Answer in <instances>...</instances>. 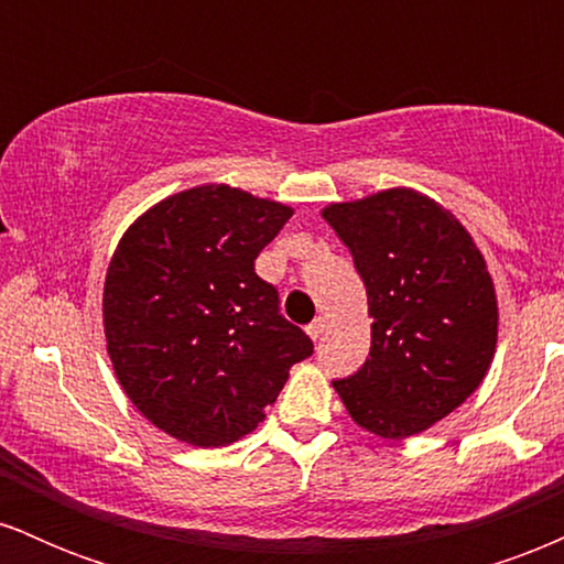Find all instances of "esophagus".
I'll use <instances>...</instances> for the list:
<instances>
[{
  "mask_svg": "<svg viewBox=\"0 0 564 564\" xmlns=\"http://www.w3.org/2000/svg\"><path fill=\"white\" fill-rule=\"evenodd\" d=\"M326 328H328V321H326V318H315V321L307 326V336H310V339H313V341H318L321 336L326 334Z\"/></svg>",
  "mask_w": 564,
  "mask_h": 564,
  "instance_id": "esophagus-1",
  "label": "esophagus"
}]
</instances>
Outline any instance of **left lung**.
Masks as SVG:
<instances>
[{"mask_svg":"<svg viewBox=\"0 0 564 564\" xmlns=\"http://www.w3.org/2000/svg\"><path fill=\"white\" fill-rule=\"evenodd\" d=\"M321 215L352 254L373 318L368 360L334 390L371 435H419L456 411L494 364L488 262L469 230L413 187L339 200Z\"/></svg>","mask_w":564,"mask_h":564,"instance_id":"8db88e82","label":"left lung"}]
</instances>
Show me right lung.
<instances>
[{
	"instance_id": "1",
	"label": "right lung",
	"mask_w": 564,
	"mask_h": 564,
	"mask_svg": "<svg viewBox=\"0 0 564 564\" xmlns=\"http://www.w3.org/2000/svg\"><path fill=\"white\" fill-rule=\"evenodd\" d=\"M294 209L223 183L166 196L129 225L102 286L121 390L161 432L198 448L236 443L313 355L254 273Z\"/></svg>"
}]
</instances>
